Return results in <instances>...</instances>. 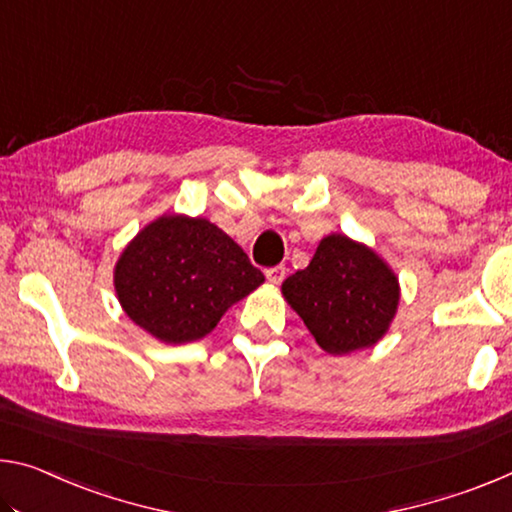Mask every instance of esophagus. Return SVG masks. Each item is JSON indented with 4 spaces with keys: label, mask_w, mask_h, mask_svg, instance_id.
I'll return each instance as SVG.
<instances>
[{
    "label": "esophagus",
    "mask_w": 512,
    "mask_h": 512,
    "mask_svg": "<svg viewBox=\"0 0 512 512\" xmlns=\"http://www.w3.org/2000/svg\"><path fill=\"white\" fill-rule=\"evenodd\" d=\"M287 269L285 266H273V269H266V280L271 282V285H280L282 280H285Z\"/></svg>",
    "instance_id": "1"
}]
</instances>
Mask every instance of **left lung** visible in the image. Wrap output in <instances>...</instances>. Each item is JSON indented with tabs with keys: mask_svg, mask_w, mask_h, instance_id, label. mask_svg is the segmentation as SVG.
I'll list each match as a JSON object with an SVG mask.
<instances>
[{
	"mask_svg": "<svg viewBox=\"0 0 512 512\" xmlns=\"http://www.w3.org/2000/svg\"><path fill=\"white\" fill-rule=\"evenodd\" d=\"M282 296L323 351L348 355L387 335L401 287L376 250L346 234H328L307 269L282 282Z\"/></svg>",
	"mask_w": 512,
	"mask_h": 512,
	"instance_id": "8db88e82",
	"label": "left lung"
}]
</instances>
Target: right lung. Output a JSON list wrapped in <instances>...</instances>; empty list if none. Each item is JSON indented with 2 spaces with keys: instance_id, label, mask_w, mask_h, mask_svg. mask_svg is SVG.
Listing matches in <instances>:
<instances>
[{
  "instance_id": "right-lung-1",
  "label": "right lung",
  "mask_w": 512,
  "mask_h": 512,
  "mask_svg": "<svg viewBox=\"0 0 512 512\" xmlns=\"http://www.w3.org/2000/svg\"><path fill=\"white\" fill-rule=\"evenodd\" d=\"M237 241L207 218H154L113 269L118 303L136 326L164 344L209 335L234 303L262 285Z\"/></svg>"
}]
</instances>
